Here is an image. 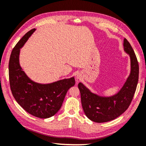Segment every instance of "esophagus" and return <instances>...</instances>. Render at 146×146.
Listing matches in <instances>:
<instances>
[{
    "instance_id": "1",
    "label": "esophagus",
    "mask_w": 146,
    "mask_h": 146,
    "mask_svg": "<svg viewBox=\"0 0 146 146\" xmlns=\"http://www.w3.org/2000/svg\"><path fill=\"white\" fill-rule=\"evenodd\" d=\"M80 79H81V75H77L76 76V80L77 82L80 80Z\"/></svg>"
}]
</instances>
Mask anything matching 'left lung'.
I'll list each match as a JSON object with an SVG mask.
<instances>
[{
    "label": "left lung",
    "instance_id": "1",
    "mask_svg": "<svg viewBox=\"0 0 146 146\" xmlns=\"http://www.w3.org/2000/svg\"><path fill=\"white\" fill-rule=\"evenodd\" d=\"M123 50L130 60V71L121 88L114 95L102 96L92 92L80 82L81 101L85 115L96 123L110 121L122 115L132 102L139 79V64L135 52L126 38L123 40Z\"/></svg>",
    "mask_w": 146,
    "mask_h": 146
}]
</instances>
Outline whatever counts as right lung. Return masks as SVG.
<instances>
[{
  "instance_id": "1",
  "label": "right lung",
  "mask_w": 146,
  "mask_h": 146,
  "mask_svg": "<svg viewBox=\"0 0 146 146\" xmlns=\"http://www.w3.org/2000/svg\"><path fill=\"white\" fill-rule=\"evenodd\" d=\"M35 28L28 31L17 43L9 62L11 90L14 99L23 109L34 116L48 118L61 108L68 90L75 84L74 76L49 84H40L27 76L19 64L20 49Z\"/></svg>"
}]
</instances>
